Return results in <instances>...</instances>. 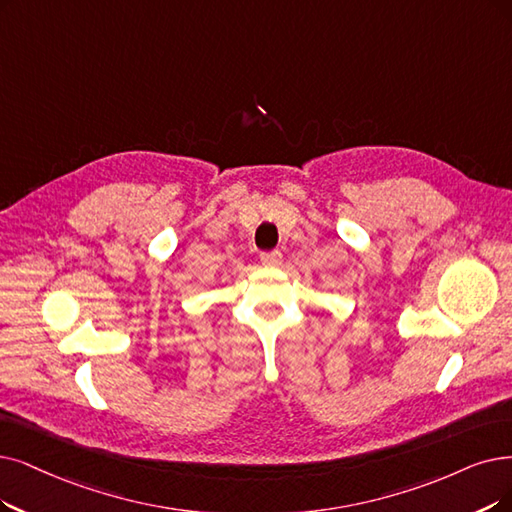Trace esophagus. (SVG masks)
<instances>
[{"mask_svg":"<svg viewBox=\"0 0 512 512\" xmlns=\"http://www.w3.org/2000/svg\"><path fill=\"white\" fill-rule=\"evenodd\" d=\"M260 260H262L264 267H279V264H281V252H279V250L262 252V254H260Z\"/></svg>","mask_w":512,"mask_h":512,"instance_id":"34e87169","label":"esophagus"}]
</instances>
